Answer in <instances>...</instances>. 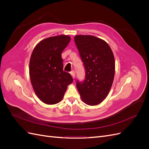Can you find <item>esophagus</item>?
<instances>
[{
	"mask_svg": "<svg viewBox=\"0 0 149 149\" xmlns=\"http://www.w3.org/2000/svg\"><path fill=\"white\" fill-rule=\"evenodd\" d=\"M70 74H71V75L72 76V78H73V79H74V78H75V73H74V71L73 70L71 71L70 72Z\"/></svg>",
	"mask_w": 149,
	"mask_h": 149,
	"instance_id": "obj_1",
	"label": "esophagus"
}]
</instances>
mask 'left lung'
Returning a JSON list of instances; mask_svg holds the SVG:
<instances>
[{"instance_id":"8db88e82","label":"left lung","mask_w":149,"mask_h":149,"mask_svg":"<svg viewBox=\"0 0 149 149\" xmlns=\"http://www.w3.org/2000/svg\"><path fill=\"white\" fill-rule=\"evenodd\" d=\"M74 39L85 69L84 80L76 81V87L84 102L95 106L106 97L113 83V53L105 41L94 36L76 35Z\"/></svg>"}]
</instances>
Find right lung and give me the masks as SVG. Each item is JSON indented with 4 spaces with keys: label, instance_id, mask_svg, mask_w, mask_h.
I'll use <instances>...</instances> for the list:
<instances>
[{
    "label": "right lung",
    "instance_id": "right-lung-1",
    "mask_svg": "<svg viewBox=\"0 0 149 149\" xmlns=\"http://www.w3.org/2000/svg\"><path fill=\"white\" fill-rule=\"evenodd\" d=\"M68 35H61L43 40L31 53L29 73L35 94L47 104L58 103L63 97L71 75L63 71L61 53L70 42Z\"/></svg>",
    "mask_w": 149,
    "mask_h": 149
}]
</instances>
